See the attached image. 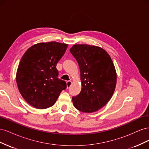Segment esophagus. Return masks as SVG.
<instances>
[{"instance_id":"1","label":"esophagus","mask_w":149,"mask_h":149,"mask_svg":"<svg viewBox=\"0 0 149 149\" xmlns=\"http://www.w3.org/2000/svg\"><path fill=\"white\" fill-rule=\"evenodd\" d=\"M71 84H72V81H68L66 82V86H67V88H69L71 86Z\"/></svg>"}]
</instances>
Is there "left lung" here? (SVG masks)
<instances>
[{
	"label": "left lung",
	"mask_w": 149,
	"mask_h": 149,
	"mask_svg": "<svg viewBox=\"0 0 149 149\" xmlns=\"http://www.w3.org/2000/svg\"><path fill=\"white\" fill-rule=\"evenodd\" d=\"M70 51L80 70L81 91L72 98L76 109L91 113L111 100L115 91L117 73L113 62L103 48L86 44L74 45Z\"/></svg>",
	"instance_id": "8db88e82"
}]
</instances>
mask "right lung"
<instances>
[{
    "label": "right lung",
    "mask_w": 149,
    "mask_h": 149,
    "mask_svg": "<svg viewBox=\"0 0 149 149\" xmlns=\"http://www.w3.org/2000/svg\"><path fill=\"white\" fill-rule=\"evenodd\" d=\"M68 45L56 42L38 43L30 47L22 57L16 82L22 96L31 106L37 109L52 106L66 89V82L58 78L56 66Z\"/></svg>",
    "instance_id": "right-lung-1"
}]
</instances>
